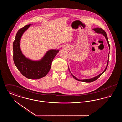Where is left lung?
I'll return each instance as SVG.
<instances>
[{
  "label": "left lung",
  "instance_id": "obj_1",
  "mask_svg": "<svg viewBox=\"0 0 122 122\" xmlns=\"http://www.w3.org/2000/svg\"><path fill=\"white\" fill-rule=\"evenodd\" d=\"M93 30L95 31L96 33H98V34H102V35H103L105 37V38H106V40H107V42L108 45V46H109V49H110V45H109V42H108V38H107V34H106V32L103 29H102V28H99L98 27H97V28H94V29H93ZM109 53H108V57H109ZM108 61H109V58H108L107 64L106 67L105 69L104 70V71H103L102 73H101L100 74H99L98 76H95V77H93L92 78H91V79H86L80 80V79L77 78L76 77H75V76H74V75L71 73L69 67H68V68H69V71H70V73H71V75L73 77V78H75L76 80L79 81H82V82H86V83H90V82H93V81H96V80H97V79L99 77H100L101 76H102V75L104 73L105 71H106V70L107 67V66H108Z\"/></svg>",
  "mask_w": 122,
  "mask_h": 122
}]
</instances>
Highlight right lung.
<instances>
[{
    "label": "right lung",
    "instance_id": "add662e5",
    "mask_svg": "<svg viewBox=\"0 0 122 122\" xmlns=\"http://www.w3.org/2000/svg\"><path fill=\"white\" fill-rule=\"evenodd\" d=\"M31 24L27 25L20 29L13 42V59L18 70L26 78L29 79H39L45 77L51 69L52 62L59 50H48L42 58L33 60L26 58L20 47L21 38L24 33L29 28Z\"/></svg>",
    "mask_w": 122,
    "mask_h": 122
}]
</instances>
